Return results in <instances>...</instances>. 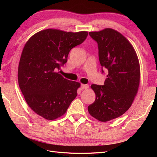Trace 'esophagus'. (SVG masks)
<instances>
[{
    "label": "esophagus",
    "mask_w": 157,
    "mask_h": 157,
    "mask_svg": "<svg viewBox=\"0 0 157 157\" xmlns=\"http://www.w3.org/2000/svg\"><path fill=\"white\" fill-rule=\"evenodd\" d=\"M89 87V86L88 84H81V86H80V88L82 89H87Z\"/></svg>",
    "instance_id": "esophagus-1"
}]
</instances>
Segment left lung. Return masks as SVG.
Instances as JSON below:
<instances>
[{"label": "left lung", "instance_id": "left-lung-1", "mask_svg": "<svg viewBox=\"0 0 157 157\" xmlns=\"http://www.w3.org/2000/svg\"><path fill=\"white\" fill-rule=\"evenodd\" d=\"M89 35L98 43L102 73L103 68L108 74L103 85H91L96 99L88 110L104 122L121 116L132 105L140 85V63L134 47L118 31L107 28Z\"/></svg>", "mask_w": 157, "mask_h": 157}]
</instances>
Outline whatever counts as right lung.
I'll use <instances>...</instances> for the list:
<instances>
[{"label": "right lung", "mask_w": 157, "mask_h": 157, "mask_svg": "<svg viewBox=\"0 0 157 157\" xmlns=\"http://www.w3.org/2000/svg\"><path fill=\"white\" fill-rule=\"evenodd\" d=\"M87 31L65 32L48 29L36 33L23 49L18 83L27 103L37 115L54 120L67 111L80 84L64 78L59 71L70 50L82 44Z\"/></svg>", "instance_id": "obj_1"}]
</instances>
